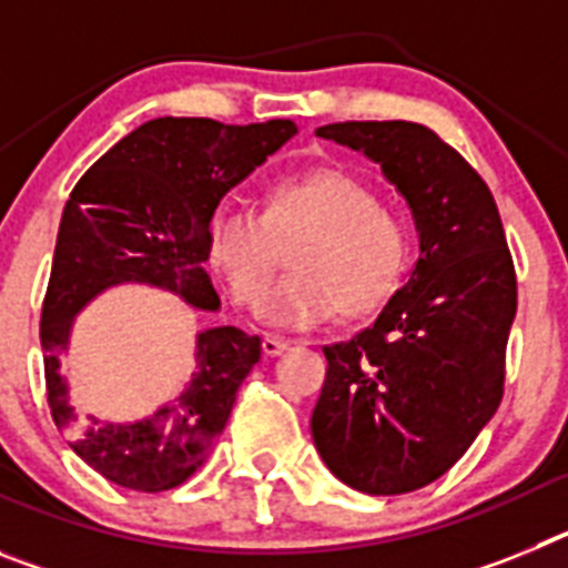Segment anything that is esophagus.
Wrapping results in <instances>:
<instances>
[{
	"mask_svg": "<svg viewBox=\"0 0 568 568\" xmlns=\"http://www.w3.org/2000/svg\"><path fill=\"white\" fill-rule=\"evenodd\" d=\"M261 349H264V355L275 358V355L287 353L290 341L287 338H278V335H264V338H261Z\"/></svg>",
	"mask_w": 568,
	"mask_h": 568,
	"instance_id": "34e87169",
	"label": "esophagus"
}]
</instances>
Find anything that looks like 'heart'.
<instances>
[{
  "label": "heart",
  "mask_w": 568,
  "mask_h": 568,
  "mask_svg": "<svg viewBox=\"0 0 568 568\" xmlns=\"http://www.w3.org/2000/svg\"><path fill=\"white\" fill-rule=\"evenodd\" d=\"M296 273L270 296L283 250ZM210 258L239 307L273 327H315L335 310L364 318L384 307L409 267V230L358 175L318 168L290 175L264 210L224 202L210 222Z\"/></svg>",
  "instance_id": "b5f03b06"
}]
</instances>
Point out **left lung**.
Segmentation results:
<instances>
[{"label": "left lung", "mask_w": 568, "mask_h": 568, "mask_svg": "<svg viewBox=\"0 0 568 568\" xmlns=\"http://www.w3.org/2000/svg\"><path fill=\"white\" fill-rule=\"evenodd\" d=\"M315 133L378 162L420 239L418 264L378 318L324 346L313 409V440L335 478L404 495L453 469L500 406L515 264L489 187L435 130L338 122Z\"/></svg>", "instance_id": "8db88e82"}]
</instances>
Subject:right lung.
Here are the masks:
<instances>
[{
    "label": "right lung",
    "instance_id": "1",
    "mask_svg": "<svg viewBox=\"0 0 568 568\" xmlns=\"http://www.w3.org/2000/svg\"><path fill=\"white\" fill-rule=\"evenodd\" d=\"M293 135L290 119L241 128L164 115L113 144L70 193L39 324L44 386L73 453L110 484L135 491L184 484L222 435L241 381L258 364L261 341L235 327L204 329L193 381L179 398L135 424H102L73 415L59 375L73 315L122 281L170 290L215 313L222 301L204 270L215 207Z\"/></svg>",
    "mask_w": 568,
    "mask_h": 568
}]
</instances>
